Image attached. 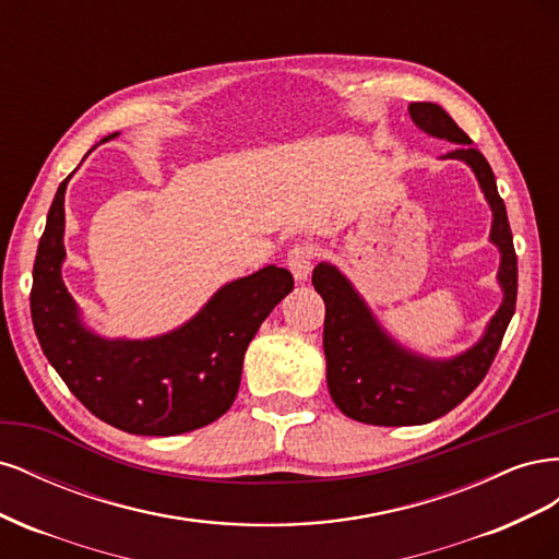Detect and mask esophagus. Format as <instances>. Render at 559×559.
Returning <instances> with one entry per match:
<instances>
[{"label":"esophagus","instance_id":"obj_1","mask_svg":"<svg viewBox=\"0 0 559 559\" xmlns=\"http://www.w3.org/2000/svg\"><path fill=\"white\" fill-rule=\"evenodd\" d=\"M312 263H314V247L312 245H294L289 249V253H286V265H289L292 275L298 280V282H306L312 273Z\"/></svg>","mask_w":559,"mask_h":559}]
</instances>
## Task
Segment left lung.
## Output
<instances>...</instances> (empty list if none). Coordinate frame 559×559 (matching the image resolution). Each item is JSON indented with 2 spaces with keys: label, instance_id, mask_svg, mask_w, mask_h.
Segmentation results:
<instances>
[{
  "label": "left lung",
  "instance_id": "8db88e82",
  "mask_svg": "<svg viewBox=\"0 0 559 559\" xmlns=\"http://www.w3.org/2000/svg\"><path fill=\"white\" fill-rule=\"evenodd\" d=\"M408 111L417 128L433 138L460 144L445 158L464 160L478 177L495 216L489 240L501 251L497 280L503 289V302L487 324L485 335L471 349L445 361L427 359L403 349L382 331L341 270L331 263H319L312 273V284L326 302L324 354L331 399L347 417L376 427L427 425L460 405L492 366L518 298L513 233L492 167L478 148L471 146L468 134L443 107L413 103Z\"/></svg>",
  "mask_w": 559,
  "mask_h": 559
}]
</instances>
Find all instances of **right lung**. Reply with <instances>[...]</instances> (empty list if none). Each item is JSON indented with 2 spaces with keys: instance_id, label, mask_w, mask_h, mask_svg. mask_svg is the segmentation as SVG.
<instances>
[{
  "instance_id": "add662e5",
  "label": "right lung",
  "mask_w": 559,
  "mask_h": 559,
  "mask_svg": "<svg viewBox=\"0 0 559 559\" xmlns=\"http://www.w3.org/2000/svg\"><path fill=\"white\" fill-rule=\"evenodd\" d=\"M111 138L116 134L103 142ZM70 177L58 186L32 270V324L46 359L95 417L121 431L177 436L212 425L238 396L245 352L265 317L294 289L292 273L265 265L235 280L191 321L165 335L99 337L81 324L60 275Z\"/></svg>"
}]
</instances>
